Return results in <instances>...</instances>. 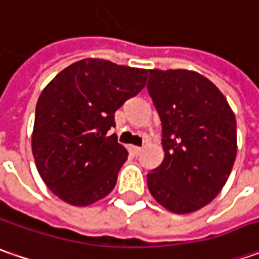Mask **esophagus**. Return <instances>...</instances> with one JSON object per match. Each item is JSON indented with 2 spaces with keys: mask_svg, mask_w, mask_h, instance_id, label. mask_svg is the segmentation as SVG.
I'll return each mask as SVG.
<instances>
[{
  "mask_svg": "<svg viewBox=\"0 0 259 259\" xmlns=\"http://www.w3.org/2000/svg\"><path fill=\"white\" fill-rule=\"evenodd\" d=\"M128 150H130V153L134 155H140L141 154V151H143V148L141 147H137V145H130L128 147Z\"/></svg>",
  "mask_w": 259,
  "mask_h": 259,
  "instance_id": "esophagus-1",
  "label": "esophagus"
}]
</instances>
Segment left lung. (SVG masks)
I'll return each mask as SVG.
<instances>
[{"label":"left lung","instance_id":"1","mask_svg":"<svg viewBox=\"0 0 259 259\" xmlns=\"http://www.w3.org/2000/svg\"><path fill=\"white\" fill-rule=\"evenodd\" d=\"M148 94L163 126L164 161L147 174L155 200L174 213L212 202L236 157V121L222 92L190 70H148Z\"/></svg>","mask_w":259,"mask_h":259}]
</instances>
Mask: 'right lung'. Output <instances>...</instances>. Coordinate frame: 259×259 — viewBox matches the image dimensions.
I'll list each match as a JSON object with an SVG mask.
<instances>
[{"label":"right lung","mask_w":259,"mask_h":259,"mask_svg":"<svg viewBox=\"0 0 259 259\" xmlns=\"http://www.w3.org/2000/svg\"><path fill=\"white\" fill-rule=\"evenodd\" d=\"M147 76L144 69L86 59L46 86L31 147L43 182L62 200L88 206L112 192L128 153L108 131L116 109L144 88Z\"/></svg>","instance_id":"1"}]
</instances>
